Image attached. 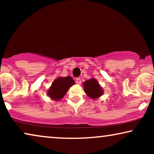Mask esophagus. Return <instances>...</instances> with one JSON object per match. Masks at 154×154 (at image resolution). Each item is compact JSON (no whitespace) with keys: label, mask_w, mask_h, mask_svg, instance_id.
I'll use <instances>...</instances> for the list:
<instances>
[{"label":"esophagus","mask_w":154,"mask_h":154,"mask_svg":"<svg viewBox=\"0 0 154 154\" xmlns=\"http://www.w3.org/2000/svg\"><path fill=\"white\" fill-rule=\"evenodd\" d=\"M75 83H76L77 84H81V79H80V78H77L76 79H75Z\"/></svg>","instance_id":"esophagus-1"}]
</instances>
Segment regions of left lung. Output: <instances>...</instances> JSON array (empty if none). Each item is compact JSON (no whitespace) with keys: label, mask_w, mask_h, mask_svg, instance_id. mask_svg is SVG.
<instances>
[{"label":"left lung","mask_w":154,"mask_h":154,"mask_svg":"<svg viewBox=\"0 0 154 154\" xmlns=\"http://www.w3.org/2000/svg\"><path fill=\"white\" fill-rule=\"evenodd\" d=\"M84 91L92 99H97L102 95L103 90L95 79H91L84 82Z\"/></svg>","instance_id":"left-lung-1"}]
</instances>
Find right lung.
Segmentation results:
<instances>
[{
    "mask_svg": "<svg viewBox=\"0 0 154 154\" xmlns=\"http://www.w3.org/2000/svg\"><path fill=\"white\" fill-rule=\"evenodd\" d=\"M74 84L75 82L71 76L58 78L54 80L48 90V96L54 100H60L66 93L69 88Z\"/></svg>",
    "mask_w": 154,
    "mask_h": 154,
    "instance_id": "add662e5",
    "label": "right lung"
}]
</instances>
